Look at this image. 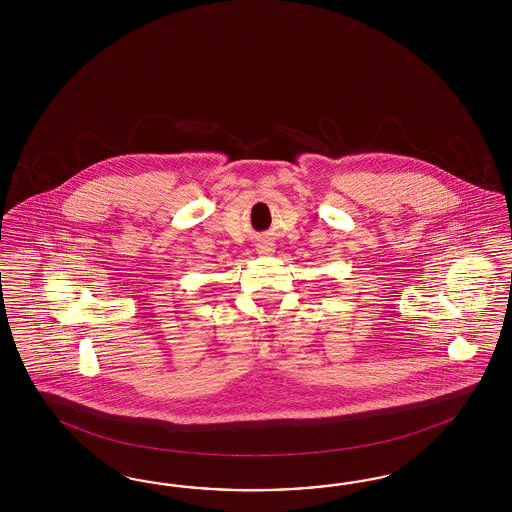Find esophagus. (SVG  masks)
<instances>
[{"mask_svg":"<svg viewBox=\"0 0 512 512\" xmlns=\"http://www.w3.org/2000/svg\"><path fill=\"white\" fill-rule=\"evenodd\" d=\"M274 251H276V246H274V242H270V240H261V242L257 244V253H259L261 257H270V255H274Z\"/></svg>","mask_w":512,"mask_h":512,"instance_id":"34e87169","label":"esophagus"}]
</instances>
